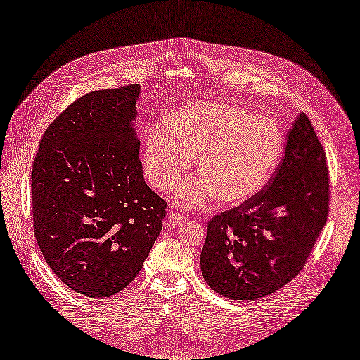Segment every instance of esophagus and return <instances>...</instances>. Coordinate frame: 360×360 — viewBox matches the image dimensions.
I'll return each instance as SVG.
<instances>
[{"label":"esophagus","instance_id":"34e87169","mask_svg":"<svg viewBox=\"0 0 360 360\" xmlns=\"http://www.w3.org/2000/svg\"><path fill=\"white\" fill-rule=\"evenodd\" d=\"M168 221H169V225L172 228H177V226L183 225V223L186 221V217L181 216V214H177V213H169L168 214Z\"/></svg>","mask_w":360,"mask_h":360}]
</instances>
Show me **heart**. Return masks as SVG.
Here are the masks:
<instances>
[{"mask_svg": "<svg viewBox=\"0 0 360 360\" xmlns=\"http://www.w3.org/2000/svg\"><path fill=\"white\" fill-rule=\"evenodd\" d=\"M277 123L244 107L220 101H193L155 129L143 148V169L153 189L169 193L196 156L200 174L186 180L176 202L195 208L212 198L238 207L264 189L283 153Z\"/></svg>", "mask_w": 360, "mask_h": 360, "instance_id": "obj_1", "label": "heart"}]
</instances>
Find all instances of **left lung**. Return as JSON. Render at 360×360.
Listing matches in <instances>:
<instances>
[{"label":"left lung","mask_w":360,"mask_h":360,"mask_svg":"<svg viewBox=\"0 0 360 360\" xmlns=\"http://www.w3.org/2000/svg\"><path fill=\"white\" fill-rule=\"evenodd\" d=\"M272 183L253 200L208 221L201 271L232 301L274 293L300 274L329 212L325 150L301 113Z\"/></svg>","instance_id":"1"}]
</instances>
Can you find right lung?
I'll return each mask as SVG.
<instances>
[{
  "label": "right lung",
  "mask_w": 360,
  "mask_h": 360,
  "mask_svg": "<svg viewBox=\"0 0 360 360\" xmlns=\"http://www.w3.org/2000/svg\"><path fill=\"white\" fill-rule=\"evenodd\" d=\"M140 84L86 94L46 129L31 176L34 233L74 292L107 298L137 277L167 202L144 181Z\"/></svg>",
  "instance_id": "obj_1"
}]
</instances>
